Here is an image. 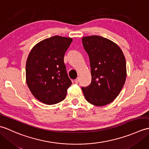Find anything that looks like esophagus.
I'll return each mask as SVG.
<instances>
[{
	"instance_id": "1",
	"label": "esophagus",
	"mask_w": 149,
	"mask_h": 149,
	"mask_svg": "<svg viewBox=\"0 0 149 149\" xmlns=\"http://www.w3.org/2000/svg\"><path fill=\"white\" fill-rule=\"evenodd\" d=\"M79 78H77L76 79H75L74 80V82H75V83H76V84H77L78 83H79Z\"/></svg>"
}]
</instances>
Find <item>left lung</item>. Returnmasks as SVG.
<instances>
[{
  "instance_id": "left-lung-1",
  "label": "left lung",
  "mask_w": 149,
  "mask_h": 149,
  "mask_svg": "<svg viewBox=\"0 0 149 149\" xmlns=\"http://www.w3.org/2000/svg\"><path fill=\"white\" fill-rule=\"evenodd\" d=\"M89 56L91 82L82 87L85 99L96 106H104L115 100L121 91L127 76L125 56L115 42L100 36L82 38Z\"/></svg>"
}]
</instances>
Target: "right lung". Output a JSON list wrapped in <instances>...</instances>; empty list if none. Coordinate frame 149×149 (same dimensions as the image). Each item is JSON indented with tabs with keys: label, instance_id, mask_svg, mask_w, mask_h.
<instances>
[{
	"label": "right lung",
	"instance_id": "right-lung-1",
	"mask_svg": "<svg viewBox=\"0 0 149 149\" xmlns=\"http://www.w3.org/2000/svg\"><path fill=\"white\" fill-rule=\"evenodd\" d=\"M72 38L54 36L41 41L31 50L26 61V83L33 96L52 105L65 99L72 84L64 56Z\"/></svg>",
	"mask_w": 149,
	"mask_h": 149
}]
</instances>
